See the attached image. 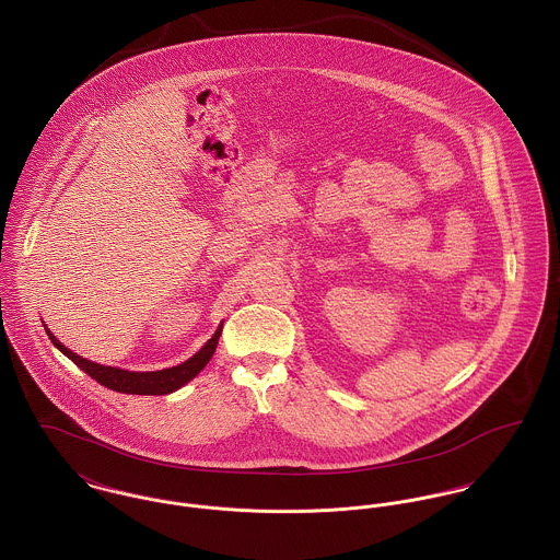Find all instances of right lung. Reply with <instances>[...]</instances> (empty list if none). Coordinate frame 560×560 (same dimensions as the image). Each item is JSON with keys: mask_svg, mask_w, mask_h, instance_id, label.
Here are the masks:
<instances>
[{"mask_svg": "<svg viewBox=\"0 0 560 560\" xmlns=\"http://www.w3.org/2000/svg\"><path fill=\"white\" fill-rule=\"evenodd\" d=\"M45 330H47L51 343L62 354H66L77 368H81L90 377L101 382L103 386H107L112 390H118V393H130V395H167V393H174L176 388H180L183 384H187L188 380H192L197 373L208 365V361L212 359V354L217 350L223 324L217 328L212 339H208V343L195 357H190L178 368H170V370H161V372H126V370H118V368H107V365L92 363V361L81 359L79 354H74L72 350L62 346L49 328H45Z\"/></svg>", "mask_w": 560, "mask_h": 560, "instance_id": "obj_1", "label": "right lung"}]
</instances>
